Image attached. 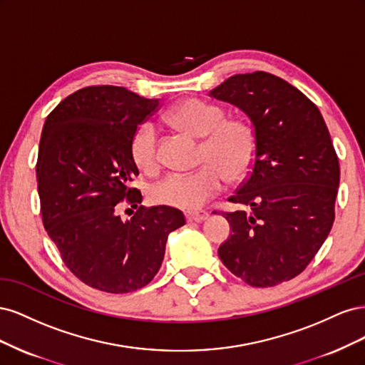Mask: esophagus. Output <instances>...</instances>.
Here are the masks:
<instances>
[{
    "instance_id": "obj_1",
    "label": "esophagus",
    "mask_w": 365,
    "mask_h": 365,
    "mask_svg": "<svg viewBox=\"0 0 365 365\" xmlns=\"http://www.w3.org/2000/svg\"><path fill=\"white\" fill-rule=\"evenodd\" d=\"M208 217V213L207 212H195V213H187L185 215V219L189 220V222H202V220H205Z\"/></svg>"
}]
</instances>
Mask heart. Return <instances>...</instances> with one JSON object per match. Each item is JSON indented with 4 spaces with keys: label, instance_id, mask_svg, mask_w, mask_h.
<instances>
[{
    "label": "heart",
    "instance_id": "b5f03b06",
    "mask_svg": "<svg viewBox=\"0 0 365 365\" xmlns=\"http://www.w3.org/2000/svg\"><path fill=\"white\" fill-rule=\"evenodd\" d=\"M225 118L216 103L187 98L168 113L175 128L202 138L201 161L193 172H173L152 187V200L175 208L196 210L224 190L228 176L240 180L256 158L257 140L245 120ZM130 153L141 170L153 172L160 164L158 132L150 121L141 123L130 140Z\"/></svg>",
    "mask_w": 365,
    "mask_h": 365
}]
</instances>
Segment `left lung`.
<instances>
[{
	"label": "left lung",
	"mask_w": 365,
	"mask_h": 365,
	"mask_svg": "<svg viewBox=\"0 0 365 365\" xmlns=\"http://www.w3.org/2000/svg\"><path fill=\"white\" fill-rule=\"evenodd\" d=\"M210 96L240 108L257 140L248 178L230 197L245 210L220 212L231 233L219 259L256 288L288 282L334 225L339 163L324 118L300 90L264 71L231 76Z\"/></svg>",
	"instance_id": "1"
}]
</instances>
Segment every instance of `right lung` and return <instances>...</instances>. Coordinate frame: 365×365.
Wrapping results in <instances>:
<instances>
[{
	"instance_id": "right-lung-1",
	"label": "right lung",
	"mask_w": 365,
	"mask_h": 365,
	"mask_svg": "<svg viewBox=\"0 0 365 365\" xmlns=\"http://www.w3.org/2000/svg\"><path fill=\"white\" fill-rule=\"evenodd\" d=\"M160 106L123 86H86L70 94L43 123L36 163L42 222L77 279L94 289L126 294L152 282L165 242L185 224L168 205L143 207L130 187L137 128ZM126 202L138 212L118 216ZM130 210V208H129Z\"/></svg>"
}]
</instances>
